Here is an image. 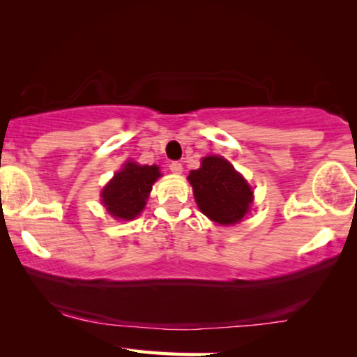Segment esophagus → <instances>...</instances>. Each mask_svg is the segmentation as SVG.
Returning <instances> with one entry per match:
<instances>
[{
    "label": "esophagus",
    "mask_w": 357,
    "mask_h": 357,
    "mask_svg": "<svg viewBox=\"0 0 357 357\" xmlns=\"http://www.w3.org/2000/svg\"><path fill=\"white\" fill-rule=\"evenodd\" d=\"M169 169H170V172L172 174H182V164L180 162H177V160H174V162H170L169 164Z\"/></svg>",
    "instance_id": "34e87169"
}]
</instances>
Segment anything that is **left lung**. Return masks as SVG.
I'll return each instance as SVG.
<instances>
[{
  "label": "left lung",
  "mask_w": 357,
  "mask_h": 357,
  "mask_svg": "<svg viewBox=\"0 0 357 357\" xmlns=\"http://www.w3.org/2000/svg\"><path fill=\"white\" fill-rule=\"evenodd\" d=\"M188 182L204 216L219 224H236L252 203V188L226 159L209 155L202 167L192 170Z\"/></svg>",
  "instance_id": "obj_1"
}]
</instances>
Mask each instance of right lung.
<instances>
[{
    "instance_id": "right-lung-1",
    "label": "right lung",
    "mask_w": 357,
    "mask_h": 357,
    "mask_svg": "<svg viewBox=\"0 0 357 357\" xmlns=\"http://www.w3.org/2000/svg\"><path fill=\"white\" fill-rule=\"evenodd\" d=\"M159 175L158 165L128 162L104 188L102 203L114 218L133 219L143 211L146 198Z\"/></svg>"
}]
</instances>
